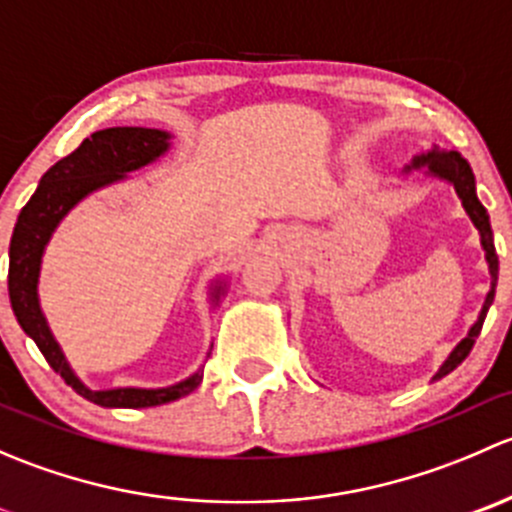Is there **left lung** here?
Listing matches in <instances>:
<instances>
[{
  "mask_svg": "<svg viewBox=\"0 0 512 512\" xmlns=\"http://www.w3.org/2000/svg\"><path fill=\"white\" fill-rule=\"evenodd\" d=\"M418 168H428L426 173L433 175L436 180H443V183H451L456 195L461 198V205L466 208L468 218L473 220L476 230L480 232V245L485 250V262H488V272H490V292L485 297L483 309H480L476 324L468 329V337L458 342V347L448 354V359L443 361L441 369L436 371L433 381L443 379L446 374H451L468 354H471L473 344H476L480 329H483L485 322V314H488L490 304H493L495 297V285H498V255H495V245H493V230H490V218H488V210L483 208V203L478 200L476 195V178H473V170L468 165V160L461 156L458 151H441L438 146H433L431 151L421 153V156H414L411 165H406V173L409 170H418Z\"/></svg>",
  "mask_w": 512,
  "mask_h": 512,
  "instance_id": "1",
  "label": "left lung"
}]
</instances>
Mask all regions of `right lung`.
Masks as SVG:
<instances>
[{"instance_id":"obj_1","label":"right lung","mask_w":512,"mask_h":512,"mask_svg":"<svg viewBox=\"0 0 512 512\" xmlns=\"http://www.w3.org/2000/svg\"><path fill=\"white\" fill-rule=\"evenodd\" d=\"M168 148L170 133L158 131V128L118 126L91 133L74 153L61 158L41 175L39 188L19 213L12 242H9V302H12L19 327L34 339L51 369L76 394L106 409H148V406H160L188 396L203 381V369L163 389H136V386L106 391L89 389L69 366L39 307L41 257L54 230L74 205H79L86 195L123 180L131 170L158 160ZM223 292V282H215V304L220 302Z\"/></svg>"}]
</instances>
